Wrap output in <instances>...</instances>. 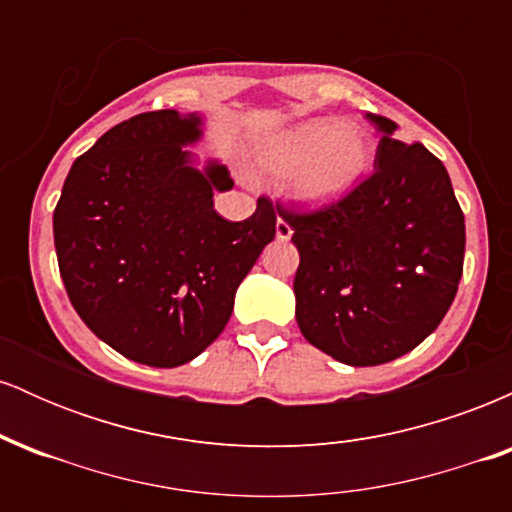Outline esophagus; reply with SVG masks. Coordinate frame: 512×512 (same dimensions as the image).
<instances>
[{"instance_id":"1","label":"esophagus","mask_w":512,"mask_h":512,"mask_svg":"<svg viewBox=\"0 0 512 512\" xmlns=\"http://www.w3.org/2000/svg\"><path fill=\"white\" fill-rule=\"evenodd\" d=\"M293 236V228H291V223L286 221V219H276V238L279 240H289Z\"/></svg>"}]
</instances>
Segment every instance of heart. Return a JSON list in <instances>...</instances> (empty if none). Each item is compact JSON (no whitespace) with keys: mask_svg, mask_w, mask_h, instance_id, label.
I'll return each mask as SVG.
<instances>
[{"mask_svg":"<svg viewBox=\"0 0 512 512\" xmlns=\"http://www.w3.org/2000/svg\"><path fill=\"white\" fill-rule=\"evenodd\" d=\"M252 161L264 178L289 180L286 190L298 207L322 211L361 185L373 163V142L339 117H315L264 139Z\"/></svg>","mask_w":512,"mask_h":512,"instance_id":"b5f03b06","label":"heart"}]
</instances>
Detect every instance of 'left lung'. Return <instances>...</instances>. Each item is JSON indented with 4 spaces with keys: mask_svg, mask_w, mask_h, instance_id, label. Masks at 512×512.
Segmentation results:
<instances>
[{
    "mask_svg": "<svg viewBox=\"0 0 512 512\" xmlns=\"http://www.w3.org/2000/svg\"><path fill=\"white\" fill-rule=\"evenodd\" d=\"M380 132L375 173L344 202L289 214L301 252L293 293L310 344L346 366H380L409 354L455 301L464 262V216L448 170L424 144Z\"/></svg>",
    "mask_w": 512,
    "mask_h": 512,
    "instance_id": "left-lung-1",
    "label": "left lung"
}]
</instances>
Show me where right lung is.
Masks as SVG:
<instances>
[{
  "instance_id": "1",
  "label": "right lung",
  "mask_w": 512,
  "mask_h": 512,
  "mask_svg": "<svg viewBox=\"0 0 512 512\" xmlns=\"http://www.w3.org/2000/svg\"><path fill=\"white\" fill-rule=\"evenodd\" d=\"M204 122L156 110L108 129L74 161L52 216L74 310L144 366H182L219 337L240 281L276 233L269 199L245 221L214 209V192L233 180L185 149L202 142Z\"/></svg>"
}]
</instances>
